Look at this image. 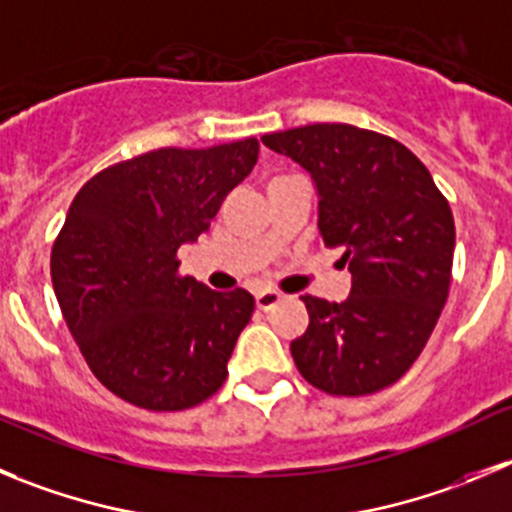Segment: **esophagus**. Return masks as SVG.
Listing matches in <instances>:
<instances>
[{"instance_id": "esophagus-1", "label": "esophagus", "mask_w": 512, "mask_h": 512, "mask_svg": "<svg viewBox=\"0 0 512 512\" xmlns=\"http://www.w3.org/2000/svg\"><path fill=\"white\" fill-rule=\"evenodd\" d=\"M280 300H283V295H280L278 290H260V293L255 295V303H257V308H260V310L275 308Z\"/></svg>"}]
</instances>
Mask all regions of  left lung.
<instances>
[{"mask_svg": "<svg viewBox=\"0 0 512 512\" xmlns=\"http://www.w3.org/2000/svg\"><path fill=\"white\" fill-rule=\"evenodd\" d=\"M262 143L313 176L323 245L343 252L353 278L343 303L300 298L310 323L290 343L295 366L333 396L386 389L412 369L450 295V202L427 166L384 133L313 123Z\"/></svg>", "mask_w": 512, "mask_h": 512, "instance_id": "1", "label": "left lung"}]
</instances>
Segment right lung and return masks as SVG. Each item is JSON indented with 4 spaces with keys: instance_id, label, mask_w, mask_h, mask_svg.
I'll list each match as a JSON object with an SVG mask.
<instances>
[{
    "instance_id": "obj_1",
    "label": "right lung",
    "mask_w": 512,
    "mask_h": 512,
    "mask_svg": "<svg viewBox=\"0 0 512 512\" xmlns=\"http://www.w3.org/2000/svg\"><path fill=\"white\" fill-rule=\"evenodd\" d=\"M257 151V138L156 148L75 194L52 245V288L95 379L128 404L181 412L227 379L255 298L181 275L176 252L207 232Z\"/></svg>"
}]
</instances>
